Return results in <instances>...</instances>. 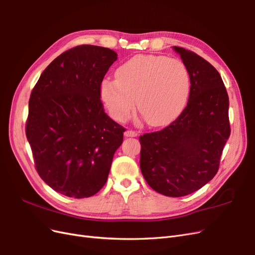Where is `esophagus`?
Returning a JSON list of instances; mask_svg holds the SVG:
<instances>
[{
    "label": "esophagus",
    "instance_id": "esophagus-1",
    "mask_svg": "<svg viewBox=\"0 0 255 255\" xmlns=\"http://www.w3.org/2000/svg\"><path fill=\"white\" fill-rule=\"evenodd\" d=\"M125 136H126V137H136V136H137V133H136L135 130L128 129V130L125 131Z\"/></svg>",
    "mask_w": 255,
    "mask_h": 255
}]
</instances>
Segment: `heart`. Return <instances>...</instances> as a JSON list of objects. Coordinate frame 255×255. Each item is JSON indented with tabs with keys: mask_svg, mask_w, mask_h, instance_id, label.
Segmentation results:
<instances>
[{
	"mask_svg": "<svg viewBox=\"0 0 255 255\" xmlns=\"http://www.w3.org/2000/svg\"><path fill=\"white\" fill-rule=\"evenodd\" d=\"M115 75L101 81L100 97L116 121L127 120L137 104L149 126H165L181 113L189 96V71L176 58L137 55L122 64Z\"/></svg>",
	"mask_w": 255,
	"mask_h": 255,
	"instance_id": "heart-1",
	"label": "heart"
}]
</instances>
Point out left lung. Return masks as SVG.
<instances>
[{"label": "left lung", "mask_w": 255, "mask_h": 255, "mask_svg": "<svg viewBox=\"0 0 255 255\" xmlns=\"http://www.w3.org/2000/svg\"><path fill=\"white\" fill-rule=\"evenodd\" d=\"M174 49L189 71L187 106L169 126L139 141L140 169L147 184L161 195L178 198L217 175L230 124L229 98L217 69L190 50Z\"/></svg>", "instance_id": "8db88e82"}]
</instances>
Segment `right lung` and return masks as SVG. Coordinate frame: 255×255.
Instances as JSON below:
<instances>
[{
  "label": "right lung",
  "mask_w": 255,
  "mask_h": 255,
  "mask_svg": "<svg viewBox=\"0 0 255 255\" xmlns=\"http://www.w3.org/2000/svg\"><path fill=\"white\" fill-rule=\"evenodd\" d=\"M117 53L81 45L57 56L29 99L26 136L39 177L64 196H94L108 180L125 128L111 119L100 85Z\"/></svg>",
  "instance_id": "right-lung-1"
}]
</instances>
